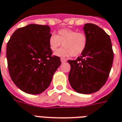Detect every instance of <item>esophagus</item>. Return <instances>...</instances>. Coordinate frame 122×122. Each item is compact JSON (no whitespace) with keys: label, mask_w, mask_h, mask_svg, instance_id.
<instances>
[{"label":"esophagus","mask_w":122,"mask_h":122,"mask_svg":"<svg viewBox=\"0 0 122 122\" xmlns=\"http://www.w3.org/2000/svg\"><path fill=\"white\" fill-rule=\"evenodd\" d=\"M61 61L62 62V63H64V62H66V59H64V58H61Z\"/></svg>","instance_id":"34e87169"}]
</instances>
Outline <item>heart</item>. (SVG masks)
Segmentation results:
<instances>
[{
  "mask_svg": "<svg viewBox=\"0 0 122 122\" xmlns=\"http://www.w3.org/2000/svg\"><path fill=\"white\" fill-rule=\"evenodd\" d=\"M88 44V39L85 33L77 32L70 29L59 30L58 34L49 37V45L52 51H56L61 46L64 47L55 52L56 56L61 57H76L84 52Z\"/></svg>",
  "mask_w": 122,
  "mask_h": 122,
  "instance_id": "b5f03b06",
  "label": "heart"
}]
</instances>
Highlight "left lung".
Instances as JSON below:
<instances>
[{
	"instance_id": "8db88e82",
	"label": "left lung",
	"mask_w": 122,
	"mask_h": 122,
	"mask_svg": "<svg viewBox=\"0 0 122 122\" xmlns=\"http://www.w3.org/2000/svg\"><path fill=\"white\" fill-rule=\"evenodd\" d=\"M83 30L88 44L81 56L68 61L71 66L68 79L76 92L91 94L98 91L108 80L113 51L110 36L100 27L87 23Z\"/></svg>"
}]
</instances>
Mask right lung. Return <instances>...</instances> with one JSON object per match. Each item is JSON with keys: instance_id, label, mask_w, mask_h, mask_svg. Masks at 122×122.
Masks as SVG:
<instances>
[{"instance_id": "obj_1", "label": "right lung", "mask_w": 122, "mask_h": 122, "mask_svg": "<svg viewBox=\"0 0 122 122\" xmlns=\"http://www.w3.org/2000/svg\"><path fill=\"white\" fill-rule=\"evenodd\" d=\"M48 25L29 24L17 29L7 44V60L12 81L26 93L37 95L48 88L61 63L52 55Z\"/></svg>"}]
</instances>
